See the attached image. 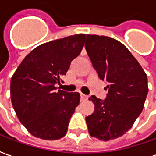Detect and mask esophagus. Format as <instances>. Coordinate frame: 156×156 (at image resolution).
<instances>
[{"label":"esophagus","mask_w":156,"mask_h":156,"mask_svg":"<svg viewBox=\"0 0 156 156\" xmlns=\"http://www.w3.org/2000/svg\"><path fill=\"white\" fill-rule=\"evenodd\" d=\"M80 98H81V101H84V100H86L88 98V96L83 94H80Z\"/></svg>","instance_id":"obj_1"}]
</instances>
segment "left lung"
Returning <instances> with one entry per match:
<instances>
[{
    "instance_id": "8db88e82",
    "label": "left lung",
    "mask_w": 156,
    "mask_h": 156,
    "mask_svg": "<svg viewBox=\"0 0 156 156\" xmlns=\"http://www.w3.org/2000/svg\"><path fill=\"white\" fill-rule=\"evenodd\" d=\"M85 48L98 78L106 82L103 100L92 95L94 111L86 117L92 137L108 141L130 129L144 108L147 75L128 48L105 36L87 35Z\"/></svg>"
}]
</instances>
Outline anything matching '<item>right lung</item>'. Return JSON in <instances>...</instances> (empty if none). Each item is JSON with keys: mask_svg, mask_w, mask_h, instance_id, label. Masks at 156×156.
<instances>
[{"mask_svg": "<svg viewBox=\"0 0 156 156\" xmlns=\"http://www.w3.org/2000/svg\"><path fill=\"white\" fill-rule=\"evenodd\" d=\"M85 34L48 41L33 49L19 65L11 81L13 108L30 134L42 140L63 137L80 94L58 90L72 61L80 54Z\"/></svg>", "mask_w": 156, "mask_h": 156, "instance_id": "1", "label": "right lung"}]
</instances>
